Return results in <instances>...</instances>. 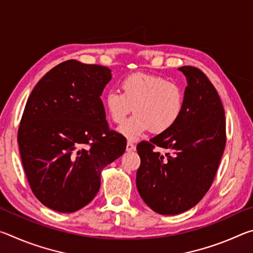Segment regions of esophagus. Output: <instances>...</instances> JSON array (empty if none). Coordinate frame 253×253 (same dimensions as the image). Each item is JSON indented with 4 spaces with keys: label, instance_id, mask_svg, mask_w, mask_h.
<instances>
[{
    "label": "esophagus",
    "instance_id": "obj_1",
    "mask_svg": "<svg viewBox=\"0 0 253 253\" xmlns=\"http://www.w3.org/2000/svg\"><path fill=\"white\" fill-rule=\"evenodd\" d=\"M135 145L132 144L131 142H129V140H128L127 142V145H126V151L127 152H132V151H135Z\"/></svg>",
    "mask_w": 253,
    "mask_h": 253
}]
</instances>
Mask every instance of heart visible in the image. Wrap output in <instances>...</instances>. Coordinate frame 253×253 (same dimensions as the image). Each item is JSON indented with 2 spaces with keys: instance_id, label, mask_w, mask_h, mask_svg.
I'll list each match as a JSON object with an SVG mask.
<instances>
[{
  "instance_id": "obj_1",
  "label": "heart",
  "mask_w": 253,
  "mask_h": 253,
  "mask_svg": "<svg viewBox=\"0 0 253 253\" xmlns=\"http://www.w3.org/2000/svg\"><path fill=\"white\" fill-rule=\"evenodd\" d=\"M121 92L109 91L104 100L111 122L122 124L134 108L135 115L119 128L127 138L135 140L145 132L169 131L181 117L184 90L173 81L155 75H129L121 81Z\"/></svg>"
}]
</instances>
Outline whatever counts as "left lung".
I'll list each match as a JSON object with an SVG mask.
<instances>
[{"label":"left lung","instance_id":"1","mask_svg":"<svg viewBox=\"0 0 253 253\" xmlns=\"http://www.w3.org/2000/svg\"><path fill=\"white\" fill-rule=\"evenodd\" d=\"M185 75L184 108L169 131L137 145L140 166L136 186L153 211L175 215L195 207L211 187L223 154L226 132L222 101L199 68H178ZM168 149L167 157L155 151Z\"/></svg>","mask_w":253,"mask_h":253}]
</instances>
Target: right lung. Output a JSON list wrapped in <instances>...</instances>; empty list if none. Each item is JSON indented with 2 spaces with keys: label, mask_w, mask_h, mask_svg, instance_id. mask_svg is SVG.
<instances>
[{
  "label": "right lung",
  "mask_w": 253,
  "mask_h": 253,
  "mask_svg": "<svg viewBox=\"0 0 253 253\" xmlns=\"http://www.w3.org/2000/svg\"><path fill=\"white\" fill-rule=\"evenodd\" d=\"M110 69L68 60L42 77L18 130L25 176L51 210L72 213L91 202L101 170L121 157L126 138L110 129L101 101Z\"/></svg>",
  "instance_id": "add662e5"
}]
</instances>
